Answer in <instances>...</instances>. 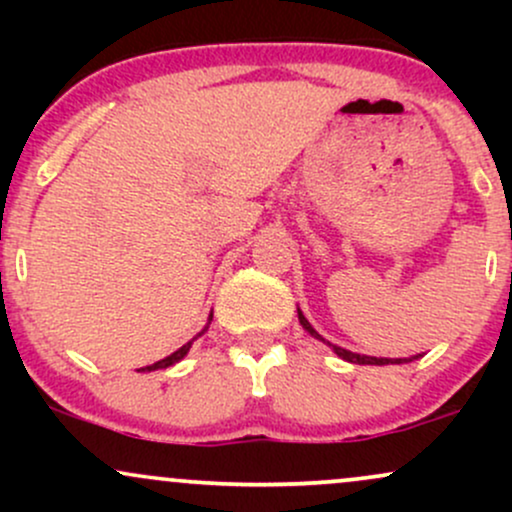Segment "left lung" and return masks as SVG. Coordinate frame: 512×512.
I'll use <instances>...</instances> for the list:
<instances>
[{
    "instance_id": "left-lung-1",
    "label": "left lung",
    "mask_w": 512,
    "mask_h": 512,
    "mask_svg": "<svg viewBox=\"0 0 512 512\" xmlns=\"http://www.w3.org/2000/svg\"><path fill=\"white\" fill-rule=\"evenodd\" d=\"M298 320H301V325H303L305 330H308L310 334H313V337L322 339L320 334H317V332L313 330V325H310V322L305 320V315L301 313V310H298ZM322 342H325V339H322ZM327 344H330V342H327ZM330 346L334 349V354L342 356L344 361H349V363H358V366H387V363H404V361H411V358H375V356H361V354H354V351L342 349V346H334V344H330Z\"/></svg>"
}]
</instances>
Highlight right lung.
<instances>
[{
  "label": "right lung",
  "instance_id": "right-lung-1",
  "mask_svg": "<svg viewBox=\"0 0 512 512\" xmlns=\"http://www.w3.org/2000/svg\"><path fill=\"white\" fill-rule=\"evenodd\" d=\"M211 320V317H209ZM202 334V332H199ZM190 346H192V342H187L185 346H180L178 351H175V354H170V356H166V358H161V361H156V363H151V366H146V368H142V370H158V368H168V366H173V363H178L182 356L187 354V351H190Z\"/></svg>",
  "mask_w": 512,
  "mask_h": 512
}]
</instances>
